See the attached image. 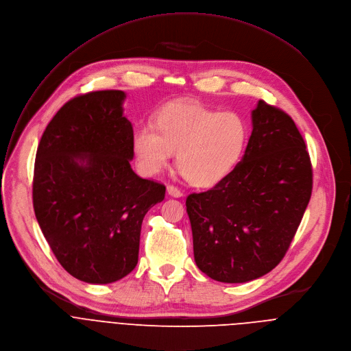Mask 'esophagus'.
Listing matches in <instances>:
<instances>
[{"mask_svg": "<svg viewBox=\"0 0 351 351\" xmlns=\"http://www.w3.org/2000/svg\"><path fill=\"white\" fill-rule=\"evenodd\" d=\"M167 193L173 198H181L182 197V192L174 185H167Z\"/></svg>", "mask_w": 351, "mask_h": 351, "instance_id": "obj_1", "label": "esophagus"}]
</instances>
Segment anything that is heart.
I'll return each instance as SVG.
<instances>
[{
    "label": "heart",
    "instance_id": "obj_1",
    "mask_svg": "<svg viewBox=\"0 0 351 351\" xmlns=\"http://www.w3.org/2000/svg\"><path fill=\"white\" fill-rule=\"evenodd\" d=\"M250 128L234 111H217L195 103H171L136 130L132 141L145 174L163 171L177 152V167L193 186L212 188L237 167Z\"/></svg>",
    "mask_w": 351,
    "mask_h": 351
}]
</instances>
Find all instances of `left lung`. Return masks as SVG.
<instances>
[{
  "label": "left lung",
  "mask_w": 351,
  "mask_h": 351,
  "mask_svg": "<svg viewBox=\"0 0 351 351\" xmlns=\"http://www.w3.org/2000/svg\"><path fill=\"white\" fill-rule=\"evenodd\" d=\"M232 173L186 198L193 258L221 283L262 278L283 259L313 191V169L291 117L259 100Z\"/></svg>",
  "instance_id": "left-lung-1"
}]
</instances>
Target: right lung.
Wrapping results in <instances>:
<instances>
[{"mask_svg":"<svg viewBox=\"0 0 351 351\" xmlns=\"http://www.w3.org/2000/svg\"><path fill=\"white\" fill-rule=\"evenodd\" d=\"M123 90L65 103L38 143L33 208L53 254L90 285L125 278L138 263L141 226L166 186L131 167L134 130Z\"/></svg>","mask_w":351,"mask_h":351,"instance_id":"1","label":"right lung"}]
</instances>
